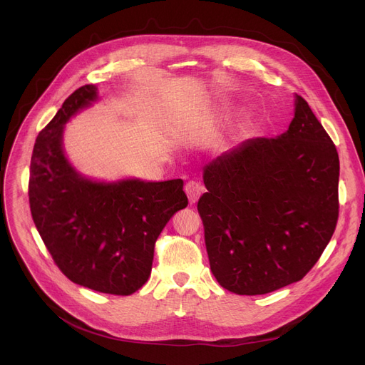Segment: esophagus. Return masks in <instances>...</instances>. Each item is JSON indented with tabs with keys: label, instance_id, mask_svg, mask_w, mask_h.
<instances>
[{
	"label": "esophagus",
	"instance_id": "34e87169",
	"mask_svg": "<svg viewBox=\"0 0 365 365\" xmlns=\"http://www.w3.org/2000/svg\"><path fill=\"white\" fill-rule=\"evenodd\" d=\"M185 192L189 198V204H195L204 192V186H201L198 182H194V180L187 182L185 186Z\"/></svg>",
	"mask_w": 365,
	"mask_h": 365
}]
</instances>
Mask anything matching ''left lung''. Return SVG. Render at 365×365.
<instances>
[{"label": "left lung", "instance_id": "8db88e82", "mask_svg": "<svg viewBox=\"0 0 365 365\" xmlns=\"http://www.w3.org/2000/svg\"><path fill=\"white\" fill-rule=\"evenodd\" d=\"M339 170L334 143L297 94L289 130L248 139L204 165L198 212L223 289L266 294L312 269L337 223Z\"/></svg>", "mask_w": 365, "mask_h": 365}]
</instances>
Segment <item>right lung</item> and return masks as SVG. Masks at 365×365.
Masks as SVG:
<instances>
[{"label":"right lung","mask_w":365,"mask_h":365,"mask_svg":"<svg viewBox=\"0 0 365 365\" xmlns=\"http://www.w3.org/2000/svg\"><path fill=\"white\" fill-rule=\"evenodd\" d=\"M96 101V86L75 90L38 134L31 158V213L53 260L72 282L128 296L148 281L155 241L171 216L187 205V197L182 179L94 180L71 164L65 125Z\"/></svg>","instance_id":"obj_1"}]
</instances>
